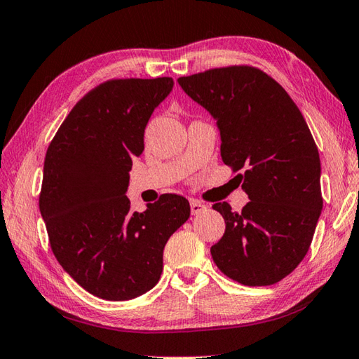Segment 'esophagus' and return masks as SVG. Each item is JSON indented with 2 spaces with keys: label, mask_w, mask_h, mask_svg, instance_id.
I'll list each match as a JSON object with an SVG mask.
<instances>
[{
  "label": "esophagus",
  "mask_w": 359,
  "mask_h": 359,
  "mask_svg": "<svg viewBox=\"0 0 359 359\" xmlns=\"http://www.w3.org/2000/svg\"><path fill=\"white\" fill-rule=\"evenodd\" d=\"M191 211H192L194 215L205 212L206 211V205H205V203H201L200 200H191Z\"/></svg>",
  "instance_id": "obj_1"
}]
</instances>
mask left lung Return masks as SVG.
I'll use <instances>...</instances> for the list:
<instances>
[{
	"instance_id": "left-lung-1",
	"label": "left lung",
	"mask_w": 359,
	"mask_h": 359,
	"mask_svg": "<svg viewBox=\"0 0 359 359\" xmlns=\"http://www.w3.org/2000/svg\"><path fill=\"white\" fill-rule=\"evenodd\" d=\"M189 97L217 120L222 161L250 201L225 219L211 247L215 266L245 286L281 281L305 258L322 212L320 158L309 128L287 92L252 65H229L178 78Z\"/></svg>"
}]
</instances>
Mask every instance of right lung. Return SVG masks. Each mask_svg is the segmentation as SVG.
<instances>
[{
  "mask_svg": "<svg viewBox=\"0 0 359 359\" xmlns=\"http://www.w3.org/2000/svg\"><path fill=\"white\" fill-rule=\"evenodd\" d=\"M172 87L167 76L101 83L73 106L46 150L39 208L51 250L100 299L131 300L156 286L165 243L191 215L181 195H161L144 212H131L125 195L145 126Z\"/></svg>",
  "mask_w": 359,
  "mask_h": 359,
  "instance_id": "obj_1",
  "label": "right lung"
}]
</instances>
